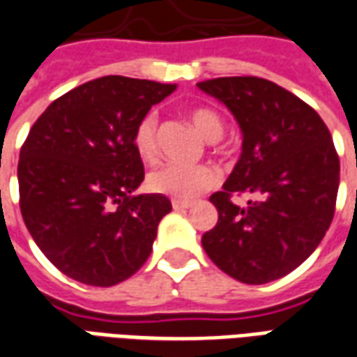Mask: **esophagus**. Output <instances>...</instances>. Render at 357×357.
Listing matches in <instances>:
<instances>
[{
	"instance_id": "1",
	"label": "esophagus",
	"mask_w": 357,
	"mask_h": 357,
	"mask_svg": "<svg viewBox=\"0 0 357 357\" xmlns=\"http://www.w3.org/2000/svg\"><path fill=\"white\" fill-rule=\"evenodd\" d=\"M193 204L189 201H172V208L174 210H187L191 208Z\"/></svg>"
}]
</instances>
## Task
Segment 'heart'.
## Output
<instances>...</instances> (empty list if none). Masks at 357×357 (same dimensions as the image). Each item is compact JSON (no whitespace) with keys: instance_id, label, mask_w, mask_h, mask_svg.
Here are the masks:
<instances>
[{"instance_id":"1","label":"heart","mask_w":357,"mask_h":357,"mask_svg":"<svg viewBox=\"0 0 357 357\" xmlns=\"http://www.w3.org/2000/svg\"><path fill=\"white\" fill-rule=\"evenodd\" d=\"M193 126L202 137L214 141L224 132V122L216 112L206 107H197L189 112ZM133 149L143 162H153L158 155L156 143V114L147 112L141 118L132 137ZM218 172L208 164H162L149 174L147 183L155 193L166 195L178 201H191L216 185Z\"/></svg>"}]
</instances>
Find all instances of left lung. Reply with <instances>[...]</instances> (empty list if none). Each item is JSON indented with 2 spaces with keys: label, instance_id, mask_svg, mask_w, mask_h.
I'll return each instance as SVG.
<instances>
[{
  "label": "left lung",
  "instance_id": "obj_1",
  "mask_svg": "<svg viewBox=\"0 0 357 357\" xmlns=\"http://www.w3.org/2000/svg\"><path fill=\"white\" fill-rule=\"evenodd\" d=\"M199 89L231 110L243 132V153L224 191L210 197L218 224L202 247L218 268L247 284L291 273L329 229L340 162L319 114L273 82L231 76L199 82ZM233 192H252L247 209Z\"/></svg>",
  "mask_w": 357,
  "mask_h": 357
}]
</instances>
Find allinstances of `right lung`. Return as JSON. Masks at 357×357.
Returning a JSON list of instances; mask_svg holds the SVG:
<instances>
[{"label":"right lung","instance_id":"obj_1","mask_svg":"<svg viewBox=\"0 0 357 357\" xmlns=\"http://www.w3.org/2000/svg\"><path fill=\"white\" fill-rule=\"evenodd\" d=\"M176 89L124 76L86 82L51 102L19 158L20 212L53 266L93 287H112L147 262L172 202L133 195L145 178L133 130Z\"/></svg>","mask_w":357,"mask_h":357}]
</instances>
